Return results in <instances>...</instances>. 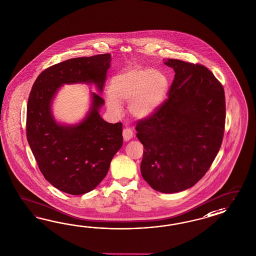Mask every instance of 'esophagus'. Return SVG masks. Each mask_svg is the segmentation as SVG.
<instances>
[{"mask_svg": "<svg viewBox=\"0 0 256 256\" xmlns=\"http://www.w3.org/2000/svg\"><path fill=\"white\" fill-rule=\"evenodd\" d=\"M122 136H124V141H129L132 138V129L128 128V127L124 128V131H122Z\"/></svg>", "mask_w": 256, "mask_h": 256, "instance_id": "1", "label": "esophagus"}]
</instances>
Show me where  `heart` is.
Wrapping results in <instances>:
<instances>
[{
    "mask_svg": "<svg viewBox=\"0 0 256 256\" xmlns=\"http://www.w3.org/2000/svg\"><path fill=\"white\" fill-rule=\"evenodd\" d=\"M168 76L161 70L132 68L112 78L106 104L111 111L118 114L122 111L120 102L129 100V112L134 117L144 118L161 106L168 94Z\"/></svg>",
    "mask_w": 256,
    "mask_h": 256,
    "instance_id": "b5f03b06",
    "label": "heart"
}]
</instances>
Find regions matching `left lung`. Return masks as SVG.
I'll list each match as a JSON object with an SVG mask.
<instances>
[{
    "instance_id": "8db88e82",
    "label": "left lung",
    "mask_w": 256,
    "mask_h": 256,
    "mask_svg": "<svg viewBox=\"0 0 256 256\" xmlns=\"http://www.w3.org/2000/svg\"><path fill=\"white\" fill-rule=\"evenodd\" d=\"M164 64L175 71L168 98L136 130L144 146L142 176L154 190L174 194L199 182L219 152L226 97L206 67L174 58Z\"/></svg>"
}]
</instances>
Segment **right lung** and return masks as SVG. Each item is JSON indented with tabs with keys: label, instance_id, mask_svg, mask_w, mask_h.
<instances>
[{
	"label": "right lung",
	"instance_id": "add662e5",
	"mask_svg": "<svg viewBox=\"0 0 256 256\" xmlns=\"http://www.w3.org/2000/svg\"><path fill=\"white\" fill-rule=\"evenodd\" d=\"M110 62V53L67 60L40 74L30 92V148L44 178L69 194H84L102 182L122 146V124L102 120L99 110L104 101L92 92L90 108L81 122L60 124L52 114V100L64 84L94 83L101 92Z\"/></svg>",
	"mask_w": 256,
	"mask_h": 256
}]
</instances>
